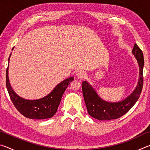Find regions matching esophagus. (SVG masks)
Masks as SVG:
<instances>
[{"instance_id": "1", "label": "esophagus", "mask_w": 150, "mask_h": 150, "mask_svg": "<svg viewBox=\"0 0 150 150\" xmlns=\"http://www.w3.org/2000/svg\"><path fill=\"white\" fill-rule=\"evenodd\" d=\"M85 76H86V73L85 71H79L77 73V77L79 79L85 78Z\"/></svg>"}]
</instances>
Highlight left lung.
I'll list each match as a JSON object with an SVG mask.
<instances>
[{
  "instance_id": "1",
  "label": "left lung",
  "mask_w": 150,
  "mask_h": 150,
  "mask_svg": "<svg viewBox=\"0 0 150 150\" xmlns=\"http://www.w3.org/2000/svg\"><path fill=\"white\" fill-rule=\"evenodd\" d=\"M132 54L138 60L139 67V79L136 89L131 95L121 102L108 103L98 96L96 91L87 81L82 83V91L88 115L99 120H110L119 118L132 108L141 95L144 83L143 68L144 59L143 52L136 44Z\"/></svg>"
}]
</instances>
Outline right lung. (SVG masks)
Wrapping results in <instances>:
<instances>
[{"label":"right lung","instance_id":"right-lung-1","mask_svg":"<svg viewBox=\"0 0 150 150\" xmlns=\"http://www.w3.org/2000/svg\"><path fill=\"white\" fill-rule=\"evenodd\" d=\"M13 50V49H12ZM10 58H8L9 62ZM8 65L6 71V85L10 98L15 108L25 117L31 119H45L54 116L57 110L63 94L74 79L69 77L59 83L49 95L40 99L29 100L20 98L12 90L8 80Z\"/></svg>","mask_w":150,"mask_h":150}]
</instances>
